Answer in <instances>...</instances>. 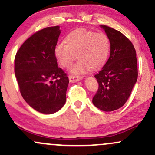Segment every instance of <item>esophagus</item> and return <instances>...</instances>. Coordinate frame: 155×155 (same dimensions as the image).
<instances>
[{"mask_svg":"<svg viewBox=\"0 0 155 155\" xmlns=\"http://www.w3.org/2000/svg\"><path fill=\"white\" fill-rule=\"evenodd\" d=\"M82 79V77L81 76H69V80H70V82H76L78 81L81 80Z\"/></svg>","mask_w":155,"mask_h":155,"instance_id":"esophagus-1","label":"esophagus"}]
</instances>
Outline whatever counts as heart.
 I'll return each mask as SVG.
<instances>
[{
	"mask_svg": "<svg viewBox=\"0 0 155 155\" xmlns=\"http://www.w3.org/2000/svg\"><path fill=\"white\" fill-rule=\"evenodd\" d=\"M64 42L54 48L57 61L62 68H69L77 55L78 61L71 72L75 74L86 73L91 68L97 70L107 61L110 50V41L107 34L85 28L70 32Z\"/></svg>",
	"mask_w": 155,
	"mask_h": 155,
	"instance_id": "heart-1",
	"label": "heart"
}]
</instances>
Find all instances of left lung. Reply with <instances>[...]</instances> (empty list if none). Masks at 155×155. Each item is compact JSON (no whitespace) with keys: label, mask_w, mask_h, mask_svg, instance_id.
<instances>
[{"label":"left lung","mask_w":155,"mask_h":155,"mask_svg":"<svg viewBox=\"0 0 155 155\" xmlns=\"http://www.w3.org/2000/svg\"><path fill=\"white\" fill-rule=\"evenodd\" d=\"M101 28L110 41V55L94 76L99 87L92 102L101 110L112 112L124 105L137 82V54L133 43L122 33L107 25Z\"/></svg>","instance_id":"1"}]
</instances>
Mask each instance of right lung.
I'll use <instances>...</instances> for the list:
<instances>
[{
    "label": "right lung",
    "mask_w": 155,
    "mask_h": 155,
    "mask_svg": "<svg viewBox=\"0 0 155 155\" xmlns=\"http://www.w3.org/2000/svg\"><path fill=\"white\" fill-rule=\"evenodd\" d=\"M61 30L48 27L24 42L15 57V74L20 93L30 107L43 114L60 110L66 102L68 75L58 67L54 48Z\"/></svg>",
    "instance_id": "1"
}]
</instances>
